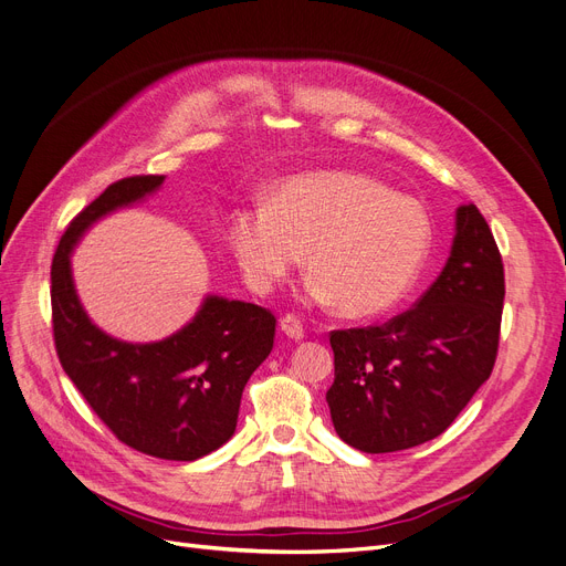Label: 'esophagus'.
<instances>
[{
    "mask_svg": "<svg viewBox=\"0 0 566 566\" xmlns=\"http://www.w3.org/2000/svg\"><path fill=\"white\" fill-rule=\"evenodd\" d=\"M280 326H282V331H284L291 339H303V337H305V326H303L298 314H293V312H291V314H284Z\"/></svg>",
    "mask_w": 566,
    "mask_h": 566,
    "instance_id": "obj_1",
    "label": "esophagus"
}]
</instances>
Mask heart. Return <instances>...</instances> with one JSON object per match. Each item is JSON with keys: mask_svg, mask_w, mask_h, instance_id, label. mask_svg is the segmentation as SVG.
<instances>
[{"mask_svg": "<svg viewBox=\"0 0 566 566\" xmlns=\"http://www.w3.org/2000/svg\"><path fill=\"white\" fill-rule=\"evenodd\" d=\"M229 248L244 282L273 291L301 263L318 303L352 318L396 307L419 280L432 244L423 206L352 170H318L284 180L263 206L233 210Z\"/></svg>", "mask_w": 566, "mask_h": 566, "instance_id": "obj_1", "label": "heart"}]
</instances>
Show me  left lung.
Segmentation results:
<instances>
[{"label": "left lung", "instance_id": "1", "mask_svg": "<svg viewBox=\"0 0 566 566\" xmlns=\"http://www.w3.org/2000/svg\"><path fill=\"white\" fill-rule=\"evenodd\" d=\"M504 263L474 203L455 212L451 256L416 305L381 326L331 331L326 392L342 441L392 453L439 437L495 367Z\"/></svg>", "mask_w": 566, "mask_h": 566}]
</instances>
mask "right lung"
<instances>
[{
    "instance_id": "add662e5",
    "label": "right lung",
    "mask_w": 566,
    "mask_h": 566,
    "mask_svg": "<svg viewBox=\"0 0 566 566\" xmlns=\"http://www.w3.org/2000/svg\"><path fill=\"white\" fill-rule=\"evenodd\" d=\"M161 182L164 176L122 178L71 219L51 265L53 339L64 373L122 444L161 460H196L235 432L242 388L273 352L275 314L210 296L180 333L153 344L119 342L90 322L69 268L73 242L94 219Z\"/></svg>"
}]
</instances>
